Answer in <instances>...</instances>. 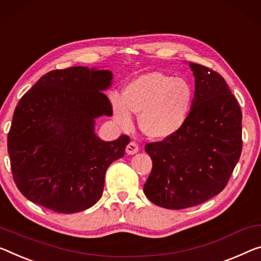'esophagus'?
<instances>
[{
  "mask_svg": "<svg viewBox=\"0 0 261 261\" xmlns=\"http://www.w3.org/2000/svg\"><path fill=\"white\" fill-rule=\"evenodd\" d=\"M139 151V146H138V143H135V142H129L127 144V147H126V153L127 154H129V155H134V154H136Z\"/></svg>",
  "mask_w": 261,
  "mask_h": 261,
  "instance_id": "obj_1",
  "label": "esophagus"
}]
</instances>
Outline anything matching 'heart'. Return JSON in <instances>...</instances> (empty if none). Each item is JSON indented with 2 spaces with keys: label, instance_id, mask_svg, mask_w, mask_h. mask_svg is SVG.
Segmentation results:
<instances>
[{
  "label": "heart",
  "instance_id": "1",
  "mask_svg": "<svg viewBox=\"0 0 261 261\" xmlns=\"http://www.w3.org/2000/svg\"><path fill=\"white\" fill-rule=\"evenodd\" d=\"M194 101L192 86L183 78H174L161 72H149L128 84L122 99L112 100L114 119L128 127L132 114H139V125L146 135L166 139L181 129Z\"/></svg>",
  "mask_w": 261,
  "mask_h": 261
}]
</instances>
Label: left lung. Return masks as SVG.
I'll return each instance as SVG.
<instances>
[{
  "label": "left lung",
  "mask_w": 261,
  "mask_h": 261,
  "mask_svg": "<svg viewBox=\"0 0 261 261\" xmlns=\"http://www.w3.org/2000/svg\"><path fill=\"white\" fill-rule=\"evenodd\" d=\"M194 101L181 129L146 144L153 161L143 191L150 202L170 210L195 206L219 194L243 149L242 110L224 78L190 63Z\"/></svg>",
  "instance_id": "1"
}]
</instances>
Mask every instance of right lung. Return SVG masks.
Returning a JSON list of instances; mask_svg holds the SVG:
<instances>
[{
	"mask_svg": "<svg viewBox=\"0 0 261 261\" xmlns=\"http://www.w3.org/2000/svg\"><path fill=\"white\" fill-rule=\"evenodd\" d=\"M112 73L84 66L54 70L23 95L8 133L14 181L24 197L74 214L101 197L108 166L125 155L129 136L94 134V119L113 114L103 93Z\"/></svg>",
	"mask_w": 261,
	"mask_h": 261,
	"instance_id": "obj_1",
	"label": "right lung"
}]
</instances>
